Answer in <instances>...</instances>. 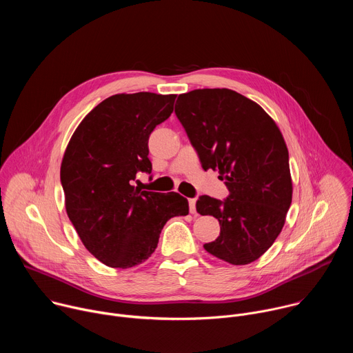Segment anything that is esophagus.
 Instances as JSON below:
<instances>
[{
	"mask_svg": "<svg viewBox=\"0 0 353 353\" xmlns=\"http://www.w3.org/2000/svg\"><path fill=\"white\" fill-rule=\"evenodd\" d=\"M195 198H190L188 199V205H190V212L194 215V214H196V208H195Z\"/></svg>",
	"mask_w": 353,
	"mask_h": 353,
	"instance_id": "1",
	"label": "esophagus"
}]
</instances>
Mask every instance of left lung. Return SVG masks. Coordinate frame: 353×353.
Listing matches in <instances>:
<instances>
[{
  "label": "left lung",
  "mask_w": 353,
  "mask_h": 353,
  "mask_svg": "<svg viewBox=\"0 0 353 353\" xmlns=\"http://www.w3.org/2000/svg\"><path fill=\"white\" fill-rule=\"evenodd\" d=\"M174 113L204 170H219L229 195L199 196L196 212L219 221L205 243L210 254L233 265L260 259L281 233L292 203L285 139L253 100L230 89H195L179 96Z\"/></svg>",
  "instance_id": "1"
}]
</instances>
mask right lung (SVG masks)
<instances>
[{"instance_id": "add662e5", "label": "right lung", "mask_w": 353, "mask_h": 353, "mask_svg": "<svg viewBox=\"0 0 353 353\" xmlns=\"http://www.w3.org/2000/svg\"><path fill=\"white\" fill-rule=\"evenodd\" d=\"M176 94H113L78 125L61 163L65 210L79 239L99 261L131 268L150 257L165 223L188 214L177 192L142 191L138 172L150 173L148 139L173 112Z\"/></svg>"}]
</instances>
